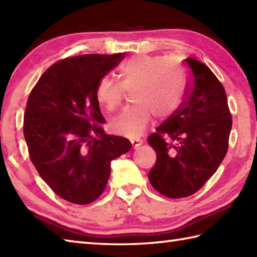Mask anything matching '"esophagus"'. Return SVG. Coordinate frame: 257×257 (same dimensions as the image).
<instances>
[{
    "label": "esophagus",
    "mask_w": 257,
    "mask_h": 257,
    "mask_svg": "<svg viewBox=\"0 0 257 257\" xmlns=\"http://www.w3.org/2000/svg\"><path fill=\"white\" fill-rule=\"evenodd\" d=\"M132 145H133V147H134L135 149L138 148V147H140L141 145H143V140H140V139H133V140H132Z\"/></svg>",
    "instance_id": "esophagus-1"
}]
</instances>
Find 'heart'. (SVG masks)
I'll use <instances>...</instances> for the list:
<instances>
[{"label":"heart","instance_id":"heart-1","mask_svg":"<svg viewBox=\"0 0 257 257\" xmlns=\"http://www.w3.org/2000/svg\"><path fill=\"white\" fill-rule=\"evenodd\" d=\"M125 90L133 91L135 105L114 116L109 128L112 133L136 138L145 132L152 119H165L178 110L184 95V78L178 65L163 56H137L120 67V81L109 76L100 78L96 99L106 111L121 105Z\"/></svg>","mask_w":257,"mask_h":257}]
</instances>
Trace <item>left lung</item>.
Returning a JSON list of instances; mask_svg holds the SVG:
<instances>
[{
    "label": "left lung",
    "instance_id": "8db88e82",
    "mask_svg": "<svg viewBox=\"0 0 257 257\" xmlns=\"http://www.w3.org/2000/svg\"><path fill=\"white\" fill-rule=\"evenodd\" d=\"M183 62L189 74L184 99L148 138L157 154L149 181L171 199L198 192L215 173L226 156L232 128L221 81L205 64L191 57Z\"/></svg>",
    "mask_w": 257,
    "mask_h": 257
}]
</instances>
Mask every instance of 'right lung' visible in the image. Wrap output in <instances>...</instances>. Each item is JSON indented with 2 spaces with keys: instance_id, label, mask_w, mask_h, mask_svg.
Segmentation results:
<instances>
[{
  "instance_id": "right-lung-1",
  "label": "right lung",
  "mask_w": 257,
  "mask_h": 257,
  "mask_svg": "<svg viewBox=\"0 0 257 257\" xmlns=\"http://www.w3.org/2000/svg\"><path fill=\"white\" fill-rule=\"evenodd\" d=\"M124 53L67 57L53 64L33 87L23 133L31 161L59 198L85 205L105 190L110 162L128 152L127 138L105 134L98 81Z\"/></svg>"
}]
</instances>
